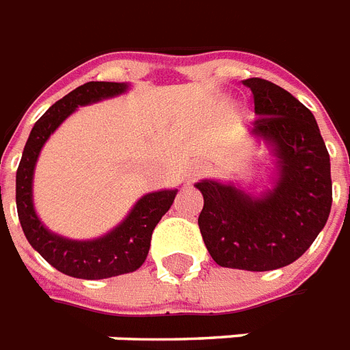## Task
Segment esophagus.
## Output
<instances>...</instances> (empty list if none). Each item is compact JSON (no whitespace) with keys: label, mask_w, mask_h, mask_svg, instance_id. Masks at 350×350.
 I'll return each instance as SVG.
<instances>
[{"label":"esophagus","mask_w":350,"mask_h":350,"mask_svg":"<svg viewBox=\"0 0 350 350\" xmlns=\"http://www.w3.org/2000/svg\"><path fill=\"white\" fill-rule=\"evenodd\" d=\"M200 172H202V167H200V165H194V167L191 169V172H189V176H192V178H194V176H198Z\"/></svg>","instance_id":"esophagus-1"}]
</instances>
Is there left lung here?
Returning a JSON list of instances; mask_svg holds the SVG:
<instances>
[{"label": "left lung", "mask_w": 350, "mask_h": 350, "mask_svg": "<svg viewBox=\"0 0 350 350\" xmlns=\"http://www.w3.org/2000/svg\"><path fill=\"white\" fill-rule=\"evenodd\" d=\"M254 100L252 132L274 148L280 178L263 198L232 185L200 181V232L213 260L243 271L293 263L325 227L332 205L331 159L312 112L261 78L243 79Z\"/></svg>", "instance_id": "obj_1"}]
</instances>
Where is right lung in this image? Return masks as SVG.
Returning <instances> with one entry per match:
<instances>
[{
  "label": "right lung",
  "mask_w": 350,
  "mask_h": 350,
  "mask_svg": "<svg viewBox=\"0 0 350 350\" xmlns=\"http://www.w3.org/2000/svg\"><path fill=\"white\" fill-rule=\"evenodd\" d=\"M126 90V83L89 81L65 98L56 101L36 121L30 131L23 156L16 172V207L18 218L29 243L63 274L81 280H103L120 276L139 269L147 260L154 227L158 225L174 202V191L150 192L134 205L125 221L103 238L90 241H74L49 232L36 216L32 205V174L43 143L62 121L76 111V107L89 105L103 98L118 96Z\"/></svg>",
  "instance_id": "add662e5"
}]
</instances>
